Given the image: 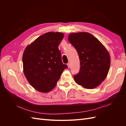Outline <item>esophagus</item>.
I'll use <instances>...</instances> for the list:
<instances>
[{
	"label": "esophagus",
	"instance_id": "34e87169",
	"mask_svg": "<svg viewBox=\"0 0 126 126\" xmlns=\"http://www.w3.org/2000/svg\"><path fill=\"white\" fill-rule=\"evenodd\" d=\"M67 66H68V68H69L70 67V63H67Z\"/></svg>",
	"mask_w": 126,
	"mask_h": 126
}]
</instances>
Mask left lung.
Instances as JSON below:
<instances>
[{
	"label": "left lung",
	"instance_id": "obj_1",
	"mask_svg": "<svg viewBox=\"0 0 126 126\" xmlns=\"http://www.w3.org/2000/svg\"><path fill=\"white\" fill-rule=\"evenodd\" d=\"M68 40L77 50L80 68L74 76L76 83L86 89H94L104 80L110 65L108 51L97 38L88 32L70 33Z\"/></svg>",
	"mask_w": 126,
	"mask_h": 126
}]
</instances>
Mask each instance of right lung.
Listing matches in <instances>:
<instances>
[{
    "label": "right lung",
    "instance_id": "right-lung-1",
    "mask_svg": "<svg viewBox=\"0 0 126 126\" xmlns=\"http://www.w3.org/2000/svg\"><path fill=\"white\" fill-rule=\"evenodd\" d=\"M63 33L49 32L39 36L25 49L22 56L24 72L32 87L41 93L54 88L63 70L58 46Z\"/></svg>",
    "mask_w": 126,
    "mask_h": 126
}]
</instances>
